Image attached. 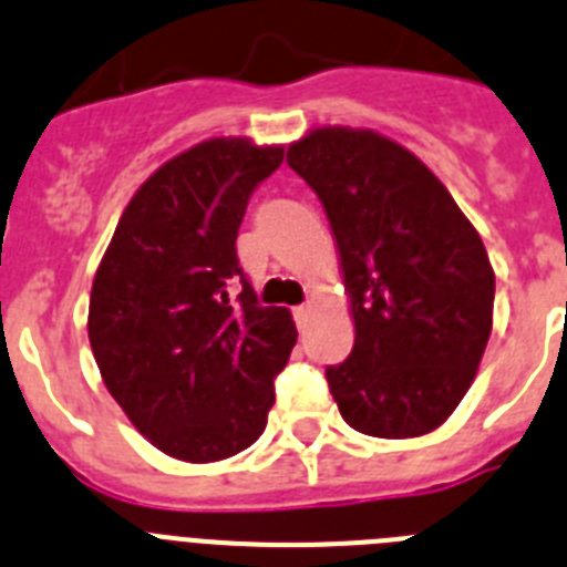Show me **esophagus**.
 Masks as SVG:
<instances>
[{
	"mask_svg": "<svg viewBox=\"0 0 567 567\" xmlns=\"http://www.w3.org/2000/svg\"><path fill=\"white\" fill-rule=\"evenodd\" d=\"M295 323H298V329H307L309 323H312V307H309V303L295 309Z\"/></svg>",
	"mask_w": 567,
	"mask_h": 567,
	"instance_id": "esophagus-1",
	"label": "esophagus"
}]
</instances>
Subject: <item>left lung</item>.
I'll return each instance as SVG.
<instances>
[{
  "label": "left lung",
  "instance_id": "obj_1",
  "mask_svg": "<svg viewBox=\"0 0 567 567\" xmlns=\"http://www.w3.org/2000/svg\"><path fill=\"white\" fill-rule=\"evenodd\" d=\"M287 164L327 209L352 298V354L327 365L340 414L372 437L432 432L488 343L494 269L483 238L417 155L372 130H312Z\"/></svg>",
  "mask_w": 567,
  "mask_h": 567
}]
</instances>
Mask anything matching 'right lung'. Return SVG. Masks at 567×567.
<instances>
[{
  "mask_svg": "<svg viewBox=\"0 0 567 567\" xmlns=\"http://www.w3.org/2000/svg\"><path fill=\"white\" fill-rule=\"evenodd\" d=\"M280 147L209 138L155 169L118 218L90 292L104 385L164 454L215 463L267 429L298 332L260 307L235 238Z\"/></svg>",
  "mask_w": 567,
  "mask_h": 567,
  "instance_id": "add662e5",
  "label": "right lung"
}]
</instances>
